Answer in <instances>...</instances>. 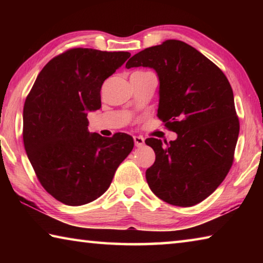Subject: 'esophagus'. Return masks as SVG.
<instances>
[{
  "instance_id": "1",
  "label": "esophagus",
  "mask_w": 263,
  "mask_h": 263,
  "mask_svg": "<svg viewBox=\"0 0 263 263\" xmlns=\"http://www.w3.org/2000/svg\"><path fill=\"white\" fill-rule=\"evenodd\" d=\"M133 140H135V145L137 146V147H140V146L145 144V139L140 136H135L133 137Z\"/></svg>"
}]
</instances>
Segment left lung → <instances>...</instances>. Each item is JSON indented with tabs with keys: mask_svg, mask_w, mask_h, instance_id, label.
I'll return each instance as SVG.
<instances>
[{
	"mask_svg": "<svg viewBox=\"0 0 263 263\" xmlns=\"http://www.w3.org/2000/svg\"><path fill=\"white\" fill-rule=\"evenodd\" d=\"M140 66L157 72L158 117L177 133L174 141L145 140L155 152L146 180L162 201L193 206L219 186L233 163L240 126L232 88L211 60L175 39L137 53L125 67Z\"/></svg>",
	"mask_w": 263,
	"mask_h": 263,
	"instance_id": "obj_1",
	"label": "left lung"
}]
</instances>
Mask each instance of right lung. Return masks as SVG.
Returning a JSON list of instances; mask_svg holds the SVG:
<instances>
[{
	"label": "right lung",
	"instance_id": "obj_1",
	"mask_svg": "<svg viewBox=\"0 0 263 263\" xmlns=\"http://www.w3.org/2000/svg\"><path fill=\"white\" fill-rule=\"evenodd\" d=\"M130 55L70 48L47 62L26 97V154L44 189L66 205L103 195L135 145L126 133H90L87 118L88 111L101 108L102 84Z\"/></svg>",
	"mask_w": 263,
	"mask_h": 263
}]
</instances>
